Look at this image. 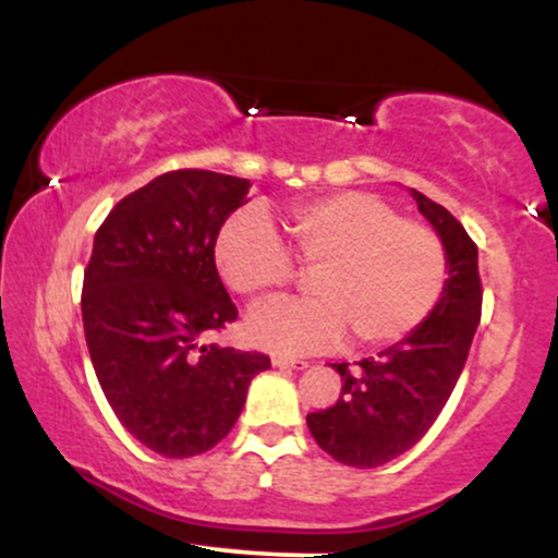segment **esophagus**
Returning a JSON list of instances; mask_svg holds the SVG:
<instances>
[{
  "label": "esophagus",
  "instance_id": "obj_1",
  "mask_svg": "<svg viewBox=\"0 0 558 558\" xmlns=\"http://www.w3.org/2000/svg\"><path fill=\"white\" fill-rule=\"evenodd\" d=\"M272 364L275 367H288V369H304L306 367L304 360H293V356H280V354L272 356Z\"/></svg>",
  "mask_w": 558,
  "mask_h": 558
}]
</instances>
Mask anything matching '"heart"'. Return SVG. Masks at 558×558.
<instances>
[{"mask_svg": "<svg viewBox=\"0 0 558 558\" xmlns=\"http://www.w3.org/2000/svg\"><path fill=\"white\" fill-rule=\"evenodd\" d=\"M288 247L315 270L317 299H275L254 306L246 332L272 351H323L349 330L360 349L407 341L430 319L448 286L440 233L407 220L380 196L338 191L291 207L283 217ZM267 217L239 213L222 226L215 262L241 296H262L296 280V265Z\"/></svg>", "mask_w": 558, "mask_h": 558, "instance_id": "1", "label": "heart"}]
</instances>
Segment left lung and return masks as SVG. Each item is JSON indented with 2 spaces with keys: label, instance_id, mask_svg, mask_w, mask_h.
<instances>
[{
  "label": "left lung",
  "instance_id": "1",
  "mask_svg": "<svg viewBox=\"0 0 558 558\" xmlns=\"http://www.w3.org/2000/svg\"><path fill=\"white\" fill-rule=\"evenodd\" d=\"M412 198L446 243L444 299L407 341L354 367L332 364L343 380L341 396L332 407L306 414L317 446L356 470L386 464L425 438L457 388L483 312L475 241L446 207L414 189Z\"/></svg>",
  "mask_w": 558,
  "mask_h": 558
}]
</instances>
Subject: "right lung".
<instances>
[{
    "label": "right lung",
    "instance_id": "right-lung-1",
    "mask_svg": "<svg viewBox=\"0 0 558 558\" xmlns=\"http://www.w3.org/2000/svg\"><path fill=\"white\" fill-rule=\"evenodd\" d=\"M246 178L172 170L120 198L83 270V330L114 417L168 459L209 451L270 356L204 343L239 317L215 267Z\"/></svg>",
    "mask_w": 558,
    "mask_h": 558
}]
</instances>
